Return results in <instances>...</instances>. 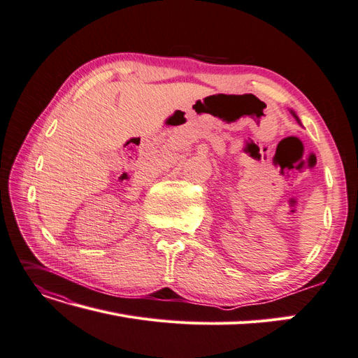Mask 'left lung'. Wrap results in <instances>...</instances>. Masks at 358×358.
<instances>
[{
    "label": "left lung",
    "mask_w": 358,
    "mask_h": 358,
    "mask_svg": "<svg viewBox=\"0 0 358 358\" xmlns=\"http://www.w3.org/2000/svg\"><path fill=\"white\" fill-rule=\"evenodd\" d=\"M290 113H292V116H293V117H295V119H296V121H298V122L301 124V121H299V117L296 116V113H295V112H293V110H290Z\"/></svg>",
    "instance_id": "obj_1"
}]
</instances>
